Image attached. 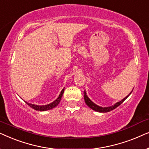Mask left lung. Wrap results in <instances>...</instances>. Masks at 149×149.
I'll list each match as a JSON object with an SVG mask.
<instances>
[{"label":"left lung","mask_w":149,"mask_h":149,"mask_svg":"<svg viewBox=\"0 0 149 149\" xmlns=\"http://www.w3.org/2000/svg\"><path fill=\"white\" fill-rule=\"evenodd\" d=\"M132 91L127 95V96H126L125 97H124L123 99H122L121 101L117 102L115 103L114 105H112V106H111V107H100V106H98V105L95 104V103H93V102L91 101V100L89 98L88 96L87 95V93H86V91H85V90L84 91V100H85V104H86L88 106L90 109L93 110V111L99 112V113H107V112L113 111V110H114L117 107H119L120 104H121L127 98L128 96H130V95L132 93Z\"/></svg>","instance_id":"8db88e82"}]
</instances>
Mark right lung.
I'll list each match as a JSON object with an SVG mask.
<instances>
[{
  "label": "right lung",
  "instance_id": "add662e5",
  "mask_svg": "<svg viewBox=\"0 0 149 149\" xmlns=\"http://www.w3.org/2000/svg\"><path fill=\"white\" fill-rule=\"evenodd\" d=\"M64 88L62 89V91H61V92L60 93V95H59V96L58 97V98H57L56 100H54L53 102L49 104H46V105H36V104H30V103H28L27 102L24 101L32 109L36 110V111H48V110H51L52 109H54V108L56 107L58 105V104L60 103V102L61 100V99H62V95L63 93H64Z\"/></svg>",
  "mask_w": 149,
  "mask_h": 149
}]
</instances>
